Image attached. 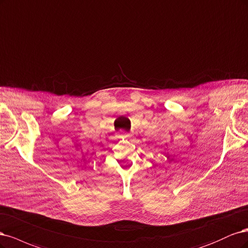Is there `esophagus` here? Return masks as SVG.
Listing matches in <instances>:
<instances>
[{
    "label": "esophagus",
    "instance_id": "obj_1",
    "mask_svg": "<svg viewBox=\"0 0 248 248\" xmlns=\"http://www.w3.org/2000/svg\"><path fill=\"white\" fill-rule=\"evenodd\" d=\"M121 133H122L124 136H125V137H127V136H129V135H127V133H126L125 131H122Z\"/></svg>",
    "mask_w": 248,
    "mask_h": 248
}]
</instances>
